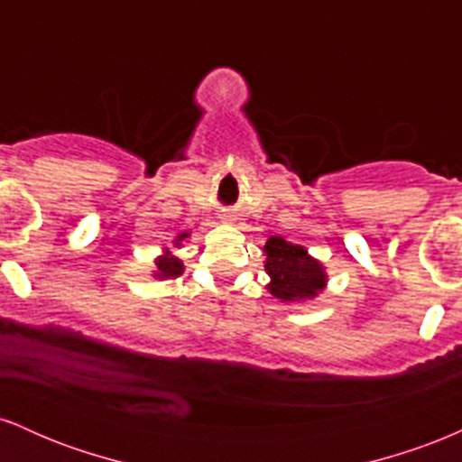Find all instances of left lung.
<instances>
[{
  "label": "left lung",
  "instance_id": "left-lung-1",
  "mask_svg": "<svg viewBox=\"0 0 462 462\" xmlns=\"http://www.w3.org/2000/svg\"><path fill=\"white\" fill-rule=\"evenodd\" d=\"M264 272L269 275L267 291L280 301H306L317 298L328 284L326 267L312 258L309 249L269 236L264 245Z\"/></svg>",
  "mask_w": 462,
  "mask_h": 462
}]
</instances>
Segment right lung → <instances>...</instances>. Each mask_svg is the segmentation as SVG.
<instances>
[{
	"instance_id": "right-lung-1",
	"label": "right lung",
	"mask_w": 462,
	"mask_h": 462,
	"mask_svg": "<svg viewBox=\"0 0 462 462\" xmlns=\"http://www.w3.org/2000/svg\"><path fill=\"white\" fill-rule=\"evenodd\" d=\"M190 235L189 232H182V235H178L173 238V247H182V243L187 241ZM156 269H153V278L156 280H169V278H178V275L184 273V263L180 261L178 256H173L171 249H164L162 256H158L156 261Z\"/></svg>"
}]
</instances>
